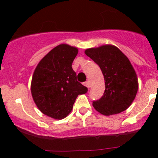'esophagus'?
<instances>
[{
	"label": "esophagus",
	"instance_id": "esophagus-1",
	"mask_svg": "<svg viewBox=\"0 0 158 158\" xmlns=\"http://www.w3.org/2000/svg\"><path fill=\"white\" fill-rule=\"evenodd\" d=\"M84 85H85V86H86L87 88H90V87H91L90 82H89V81H86V82H84Z\"/></svg>",
	"mask_w": 158,
	"mask_h": 158
}]
</instances>
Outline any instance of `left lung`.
Returning a JSON list of instances; mask_svg holds the SVG:
<instances>
[{
	"label": "left lung",
	"mask_w": 158,
	"mask_h": 158,
	"mask_svg": "<svg viewBox=\"0 0 158 158\" xmlns=\"http://www.w3.org/2000/svg\"><path fill=\"white\" fill-rule=\"evenodd\" d=\"M85 53L99 66L105 79L104 94L92 102L93 107L105 115L126 110L138 89L136 73L128 57L112 45L87 49Z\"/></svg>",
	"instance_id": "obj_1"
}]
</instances>
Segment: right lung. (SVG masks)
Listing matches in <instances>:
<instances>
[{"label": "right lung", "mask_w": 158, "mask_h": 158, "mask_svg": "<svg viewBox=\"0 0 158 158\" xmlns=\"http://www.w3.org/2000/svg\"><path fill=\"white\" fill-rule=\"evenodd\" d=\"M78 49L67 44L53 48L40 60L33 73L31 93L41 112L55 119H63L71 112L79 95L88 89L76 79L72 63Z\"/></svg>", "instance_id": "obj_1"}]
</instances>
